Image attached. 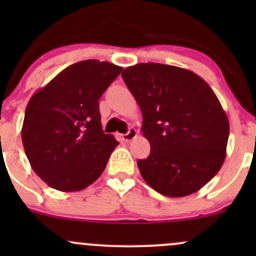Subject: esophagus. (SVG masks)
I'll list each match as a JSON object with an SVG mask.
<instances>
[{
	"instance_id": "34e87169",
	"label": "esophagus",
	"mask_w": 256,
	"mask_h": 256,
	"mask_svg": "<svg viewBox=\"0 0 256 256\" xmlns=\"http://www.w3.org/2000/svg\"><path fill=\"white\" fill-rule=\"evenodd\" d=\"M136 134H137L136 128H128V131L126 132V134H122V140H124L125 142H130L131 140H134V138L136 137Z\"/></svg>"
}]
</instances>
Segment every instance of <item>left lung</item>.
<instances>
[{"mask_svg":"<svg viewBox=\"0 0 256 256\" xmlns=\"http://www.w3.org/2000/svg\"><path fill=\"white\" fill-rule=\"evenodd\" d=\"M143 116L150 154L137 165L146 184L168 198L192 195L222 168L228 120L201 77L180 67L137 64L122 73Z\"/></svg>","mask_w":256,"mask_h":256,"instance_id":"left-lung-1","label":"left lung"}]
</instances>
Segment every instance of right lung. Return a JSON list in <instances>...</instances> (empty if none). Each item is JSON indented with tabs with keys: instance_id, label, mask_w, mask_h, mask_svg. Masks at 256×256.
<instances>
[{
	"instance_id": "1",
	"label": "right lung",
	"mask_w": 256,
	"mask_h": 256,
	"mask_svg": "<svg viewBox=\"0 0 256 256\" xmlns=\"http://www.w3.org/2000/svg\"><path fill=\"white\" fill-rule=\"evenodd\" d=\"M122 71L106 61H80L28 101L22 144L32 170L52 189L79 192L104 172L119 142L102 130L98 100Z\"/></svg>"
}]
</instances>
